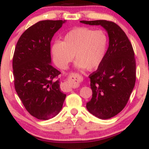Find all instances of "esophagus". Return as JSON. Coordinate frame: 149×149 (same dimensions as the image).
Segmentation results:
<instances>
[{
  "mask_svg": "<svg viewBox=\"0 0 149 149\" xmlns=\"http://www.w3.org/2000/svg\"><path fill=\"white\" fill-rule=\"evenodd\" d=\"M77 85H78V83L76 82V79L73 78L72 76H70L61 83V88L63 91L68 92L72 91V87L77 86Z\"/></svg>",
  "mask_w": 149,
  "mask_h": 149,
  "instance_id": "esophagus-1",
  "label": "esophagus"
}]
</instances>
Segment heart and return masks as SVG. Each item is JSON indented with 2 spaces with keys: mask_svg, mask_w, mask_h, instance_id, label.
Segmentation results:
<instances>
[{
  "mask_svg": "<svg viewBox=\"0 0 149 149\" xmlns=\"http://www.w3.org/2000/svg\"><path fill=\"white\" fill-rule=\"evenodd\" d=\"M109 38L102 30L88 27H78L65 35L61 42L52 45V54L54 64L60 69H66L73 55L78 69L89 71L97 69L107 52Z\"/></svg>",
  "mask_w": 149,
  "mask_h": 149,
  "instance_id": "obj_1",
  "label": "heart"
}]
</instances>
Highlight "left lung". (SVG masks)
I'll use <instances>...</instances> for the list:
<instances>
[{
	"label": "left lung",
	"instance_id": "obj_1",
	"mask_svg": "<svg viewBox=\"0 0 149 149\" xmlns=\"http://www.w3.org/2000/svg\"><path fill=\"white\" fill-rule=\"evenodd\" d=\"M89 25H101L108 32L109 45L97 71L89 76L92 90L86 104L92 115L109 119L125 107L136 82V60L130 41L122 29L107 20L80 21Z\"/></svg>",
	"mask_w": 149,
	"mask_h": 149
}]
</instances>
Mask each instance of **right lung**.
<instances>
[{
  "label": "right lung",
  "mask_w": 149,
  "mask_h": 149,
  "mask_svg": "<svg viewBox=\"0 0 149 149\" xmlns=\"http://www.w3.org/2000/svg\"><path fill=\"white\" fill-rule=\"evenodd\" d=\"M65 20H43L22 34L13 59L15 88L26 110L39 120L57 116L66 95L61 92V72L50 64V42Z\"/></svg>",
  "instance_id": "obj_1"
}]
</instances>
